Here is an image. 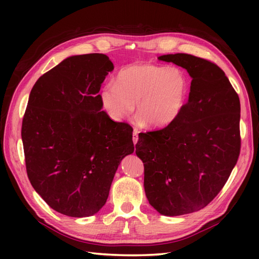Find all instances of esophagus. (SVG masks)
Returning <instances> with one entry per match:
<instances>
[{
  "label": "esophagus",
  "mask_w": 259,
  "mask_h": 259,
  "mask_svg": "<svg viewBox=\"0 0 259 259\" xmlns=\"http://www.w3.org/2000/svg\"><path fill=\"white\" fill-rule=\"evenodd\" d=\"M138 130H134V134H133V140H134V144L136 145L137 142L139 140V136H138Z\"/></svg>",
  "instance_id": "34e87169"
}]
</instances>
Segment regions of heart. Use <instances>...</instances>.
<instances>
[{
    "label": "heart",
    "instance_id": "heart-1",
    "mask_svg": "<svg viewBox=\"0 0 259 259\" xmlns=\"http://www.w3.org/2000/svg\"><path fill=\"white\" fill-rule=\"evenodd\" d=\"M115 84H106L101 90L103 109L114 121H120L137 111L140 121L152 128L167 126L183 112L189 83L183 70L158 67L150 63H134L121 69Z\"/></svg>",
    "mask_w": 259,
    "mask_h": 259
}]
</instances>
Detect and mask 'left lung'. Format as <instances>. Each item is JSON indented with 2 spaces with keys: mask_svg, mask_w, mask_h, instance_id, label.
<instances>
[{
  "mask_svg": "<svg viewBox=\"0 0 259 259\" xmlns=\"http://www.w3.org/2000/svg\"><path fill=\"white\" fill-rule=\"evenodd\" d=\"M158 60L187 70L188 102L166 128L139 134L136 155L145 166V191L164 216L206 207L226 184L240 152V102L224 71L191 54Z\"/></svg>",
  "mask_w": 259,
  "mask_h": 259,
  "instance_id": "8db88e82",
  "label": "left lung"
}]
</instances>
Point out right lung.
<instances>
[{"mask_svg": "<svg viewBox=\"0 0 259 259\" xmlns=\"http://www.w3.org/2000/svg\"><path fill=\"white\" fill-rule=\"evenodd\" d=\"M106 54L64 59L33 85L22 121L27 177L54 210L89 217L106 203L121 160L135 150L133 128L102 111Z\"/></svg>", "mask_w": 259, "mask_h": 259, "instance_id": "add662e5", "label": "right lung"}]
</instances>
